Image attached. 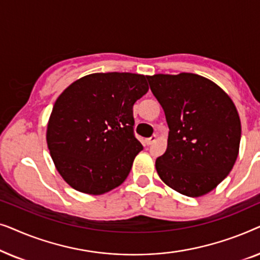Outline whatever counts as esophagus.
Segmentation results:
<instances>
[{"label":"esophagus","mask_w":260,"mask_h":260,"mask_svg":"<svg viewBox=\"0 0 260 260\" xmlns=\"http://www.w3.org/2000/svg\"><path fill=\"white\" fill-rule=\"evenodd\" d=\"M156 140H157V136H156V135H152L151 137H149V138H147V140H145V143H147L148 145H150L152 143H155Z\"/></svg>","instance_id":"34e87169"}]
</instances>
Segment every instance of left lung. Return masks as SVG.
<instances>
[{"label":"left lung","instance_id":"left-lung-1","mask_svg":"<svg viewBox=\"0 0 260 260\" xmlns=\"http://www.w3.org/2000/svg\"><path fill=\"white\" fill-rule=\"evenodd\" d=\"M147 79L169 127L168 147L155 163L158 176L187 197L209 193L238 157L241 124L236 105L222 88L198 74Z\"/></svg>","mask_w":260,"mask_h":260}]
</instances>
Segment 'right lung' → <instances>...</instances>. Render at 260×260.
<instances>
[{"label":"right lung","instance_id":"add662e5","mask_svg":"<svg viewBox=\"0 0 260 260\" xmlns=\"http://www.w3.org/2000/svg\"><path fill=\"white\" fill-rule=\"evenodd\" d=\"M148 90L142 74L93 73L59 95L46 140L56 170L71 187L101 195L125 181L143 150L134 134L133 106Z\"/></svg>","mask_w":260,"mask_h":260}]
</instances>
